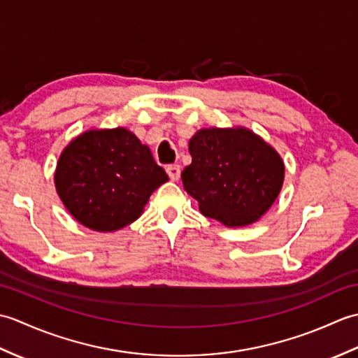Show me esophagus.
Listing matches in <instances>:
<instances>
[{"label":"esophagus","instance_id":"1","mask_svg":"<svg viewBox=\"0 0 358 358\" xmlns=\"http://www.w3.org/2000/svg\"><path fill=\"white\" fill-rule=\"evenodd\" d=\"M166 172H167V175H169V178L172 181H177L180 178V173H181L178 164H169L166 167Z\"/></svg>","mask_w":358,"mask_h":358}]
</instances>
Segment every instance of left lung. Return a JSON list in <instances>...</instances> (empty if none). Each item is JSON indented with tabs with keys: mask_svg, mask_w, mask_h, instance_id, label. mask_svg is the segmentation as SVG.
I'll return each instance as SVG.
<instances>
[{
	"mask_svg": "<svg viewBox=\"0 0 358 358\" xmlns=\"http://www.w3.org/2000/svg\"><path fill=\"white\" fill-rule=\"evenodd\" d=\"M189 152L192 163L181 172L185 191L203 215L227 227L257 222L283 186V159L246 127L200 129Z\"/></svg>",
	"mask_w": 358,
	"mask_h": 358,
	"instance_id": "left-lung-1",
	"label": "left lung"
}]
</instances>
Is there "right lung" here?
Wrapping results in <instances>:
<instances>
[{"label": "right lung", "mask_w": 358, "mask_h": 358, "mask_svg": "<svg viewBox=\"0 0 358 358\" xmlns=\"http://www.w3.org/2000/svg\"><path fill=\"white\" fill-rule=\"evenodd\" d=\"M169 180L150 149L126 127L90 129L59 155L55 187L83 226L115 232L143 214L149 196Z\"/></svg>", "instance_id": "obj_1"}]
</instances>
